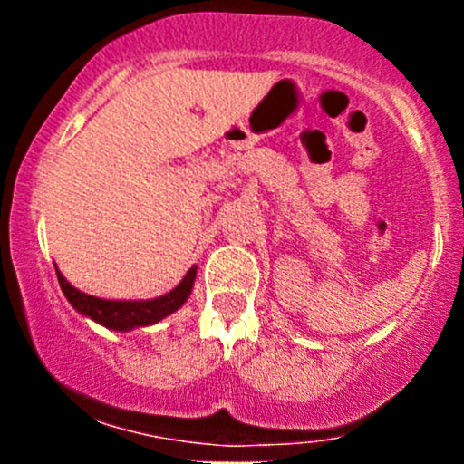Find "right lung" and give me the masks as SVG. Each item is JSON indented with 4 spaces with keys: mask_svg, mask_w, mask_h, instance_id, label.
Returning <instances> with one entry per match:
<instances>
[{
    "mask_svg": "<svg viewBox=\"0 0 464 464\" xmlns=\"http://www.w3.org/2000/svg\"><path fill=\"white\" fill-rule=\"evenodd\" d=\"M58 284H61L63 295L67 296V301L84 316H89L92 321L104 324V327L115 329V332H129L135 327H146V324L159 323L161 318L169 316L172 312H177L185 301L189 299L191 287H194L196 279V266L188 270V275L183 276V281L174 287L168 295L159 296L152 301H106L98 299V296L84 295L73 287L69 281L58 273L56 268Z\"/></svg>",
    "mask_w": 464,
    "mask_h": 464,
    "instance_id": "1",
    "label": "right lung"
}]
</instances>
